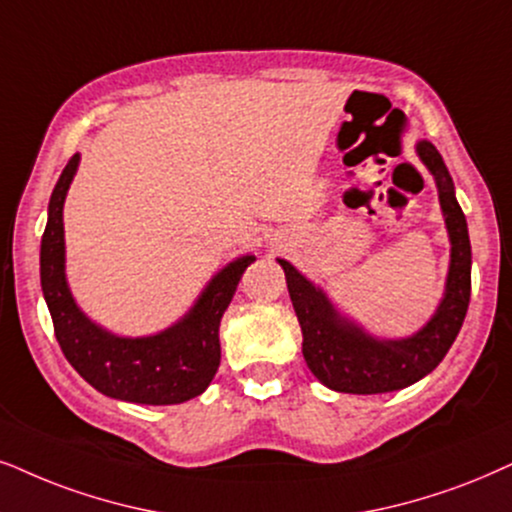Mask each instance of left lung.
<instances>
[{"instance_id": "left-lung-1", "label": "left lung", "mask_w": 512, "mask_h": 512, "mask_svg": "<svg viewBox=\"0 0 512 512\" xmlns=\"http://www.w3.org/2000/svg\"><path fill=\"white\" fill-rule=\"evenodd\" d=\"M418 155L435 174L439 203L451 238V267L446 295L423 331L406 340L380 342L338 319L333 307L293 264L278 260L286 271L290 300L302 328V354L309 371L323 385L347 394H383L409 387L435 371L461 331L470 304V238L465 215L454 193V181L442 155L430 141H420Z\"/></svg>"}]
</instances>
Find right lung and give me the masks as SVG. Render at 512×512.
<instances>
[{"instance_id":"obj_1","label":"right lung","mask_w":512,"mask_h":512,"mask_svg":"<svg viewBox=\"0 0 512 512\" xmlns=\"http://www.w3.org/2000/svg\"><path fill=\"white\" fill-rule=\"evenodd\" d=\"M77 160V155L68 160L51 193L40 250L42 293L58 345L70 366L106 397L155 406L198 397L212 383L222 359L219 321L255 255H245L219 271L193 312L170 331L137 340L101 331L75 307L63 274V200Z\"/></svg>"}]
</instances>
